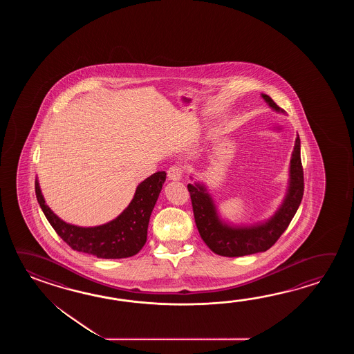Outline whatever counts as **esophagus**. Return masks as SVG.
<instances>
[{
  "label": "esophagus",
  "instance_id": "obj_1",
  "mask_svg": "<svg viewBox=\"0 0 354 354\" xmlns=\"http://www.w3.org/2000/svg\"><path fill=\"white\" fill-rule=\"evenodd\" d=\"M167 174L171 180H180L183 174V169L180 166H172L167 171Z\"/></svg>",
  "mask_w": 354,
  "mask_h": 354
}]
</instances>
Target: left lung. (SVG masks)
Instances as JSON below:
<instances>
[{"label":"left lung","mask_w":354,"mask_h":354,"mask_svg":"<svg viewBox=\"0 0 354 354\" xmlns=\"http://www.w3.org/2000/svg\"><path fill=\"white\" fill-rule=\"evenodd\" d=\"M262 97L277 113H285L268 95ZM300 138L295 140L290 160V178L283 201L271 218L254 225H233L220 218L218 207L207 188L200 182L188 183L196 226L206 245L218 256L243 257L266 252L279 241L290 225L304 195V171L301 165ZM192 178V177H191Z\"/></svg>","instance_id":"obj_1"}]
</instances>
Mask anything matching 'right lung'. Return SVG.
Listing matches in <instances>:
<instances>
[{
  "mask_svg": "<svg viewBox=\"0 0 354 354\" xmlns=\"http://www.w3.org/2000/svg\"><path fill=\"white\" fill-rule=\"evenodd\" d=\"M165 171L151 174L136 189L128 207L111 221L98 226L72 225L58 218L46 203L35 180V194L48 221L63 241L73 250L104 259H119L136 256L147 241L151 211L166 180Z\"/></svg>",
  "mask_w": 354,
  "mask_h": 354,
  "instance_id": "right-lung-1",
  "label": "right lung"
}]
</instances>
